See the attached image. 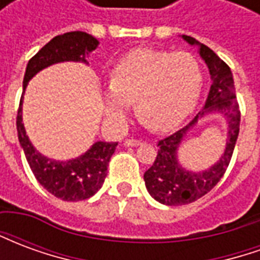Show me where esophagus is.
Masks as SVG:
<instances>
[{
  "mask_svg": "<svg viewBox=\"0 0 260 260\" xmlns=\"http://www.w3.org/2000/svg\"><path fill=\"white\" fill-rule=\"evenodd\" d=\"M142 142L141 141H136V139H126V141L124 142V145L125 146H128V147H135V146H139L141 145Z\"/></svg>",
  "mask_w": 260,
  "mask_h": 260,
  "instance_id": "obj_1",
  "label": "esophagus"
}]
</instances>
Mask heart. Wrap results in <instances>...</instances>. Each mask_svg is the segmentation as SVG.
Wrapping results in <instances>:
<instances>
[{
  "instance_id": "heart-1",
  "label": "heart",
  "mask_w": 260,
  "mask_h": 260,
  "mask_svg": "<svg viewBox=\"0 0 260 260\" xmlns=\"http://www.w3.org/2000/svg\"><path fill=\"white\" fill-rule=\"evenodd\" d=\"M202 89L201 65L189 53L138 48L114 65L103 91L104 113L124 122L131 103L154 132H167L192 113Z\"/></svg>"
}]
</instances>
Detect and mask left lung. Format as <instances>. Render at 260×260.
<instances>
[{"label": "left lung", "instance_id": "8db88e82", "mask_svg": "<svg viewBox=\"0 0 260 260\" xmlns=\"http://www.w3.org/2000/svg\"><path fill=\"white\" fill-rule=\"evenodd\" d=\"M182 39L189 46H196L201 58L207 65L212 86L207 94L206 103L196 117L182 129L177 131L163 141L158 142V152L153 166L147 170L143 180L147 192L167 206H181L198 201L199 198L212 191L229 167L234 152L235 142L240 132L241 113L237 97L231 69L223 59L217 57L213 50L202 44L193 37L182 35ZM222 114L228 122V138L223 154L209 169L202 172H191L185 169L178 160L180 143L197 121L209 113Z\"/></svg>", "mask_w": 260, "mask_h": 260}]
</instances>
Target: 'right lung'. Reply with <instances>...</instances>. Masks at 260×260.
Segmentation results:
<instances>
[{
	"label": "right lung",
	"instance_id": "obj_1",
	"mask_svg": "<svg viewBox=\"0 0 260 260\" xmlns=\"http://www.w3.org/2000/svg\"><path fill=\"white\" fill-rule=\"evenodd\" d=\"M99 40L85 31H69L55 36L27 62L23 78V93L16 117V129L20 147L25 152L36 180L50 193L67 202L85 201L102 188L107 177L108 161L118 142L97 141L83 154L71 160H55L44 156L31 145L26 135L22 106L29 80L40 71L54 64L74 61L89 65L87 57L99 47Z\"/></svg>",
	"mask_w": 260,
	"mask_h": 260
}]
</instances>
